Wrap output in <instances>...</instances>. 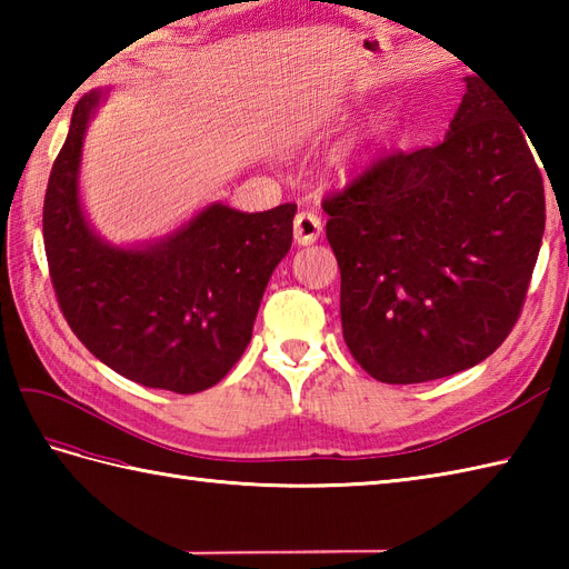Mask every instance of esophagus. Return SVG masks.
Listing matches in <instances>:
<instances>
[{
    "label": "esophagus",
    "instance_id": "1",
    "mask_svg": "<svg viewBox=\"0 0 569 569\" xmlns=\"http://www.w3.org/2000/svg\"><path fill=\"white\" fill-rule=\"evenodd\" d=\"M322 234V222L316 212H298L293 220V237L300 247L316 244Z\"/></svg>",
    "mask_w": 569,
    "mask_h": 569
}]
</instances>
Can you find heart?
<instances>
[{
  "label": "heart",
  "mask_w": 569,
  "mask_h": 569,
  "mask_svg": "<svg viewBox=\"0 0 569 569\" xmlns=\"http://www.w3.org/2000/svg\"><path fill=\"white\" fill-rule=\"evenodd\" d=\"M318 134H320V124H316V122L300 124L291 134V147L308 149V147H312V143L318 141ZM369 159H371L369 137L359 134V137H352L349 141H345L342 147L332 153V161L330 163L335 168V173L349 176V173H355L357 168L365 166Z\"/></svg>",
  "instance_id": "1"
}]
</instances>
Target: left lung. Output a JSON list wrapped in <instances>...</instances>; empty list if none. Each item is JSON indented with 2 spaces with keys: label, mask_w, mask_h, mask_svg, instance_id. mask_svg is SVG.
<instances>
[{
  "label": "left lung",
  "mask_w": 569,
  "mask_h": 569,
  "mask_svg": "<svg viewBox=\"0 0 569 569\" xmlns=\"http://www.w3.org/2000/svg\"><path fill=\"white\" fill-rule=\"evenodd\" d=\"M523 131L469 76L440 143L383 156L322 202L342 276V335L369 377H452L509 337L546 229Z\"/></svg>",
  "instance_id": "8db88e82"
}]
</instances>
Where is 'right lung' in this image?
<instances>
[{
	"label": "right lung",
	"mask_w": 569,
	"mask_h": 569,
	"mask_svg": "<svg viewBox=\"0 0 569 569\" xmlns=\"http://www.w3.org/2000/svg\"><path fill=\"white\" fill-rule=\"evenodd\" d=\"M107 94L100 88L78 102L48 178L43 244L58 303L78 340L124 379L198 393L244 355L298 208L239 212L210 202L163 237L104 239L84 212L80 166Z\"/></svg>",
	"instance_id": "obj_1"
}]
</instances>
